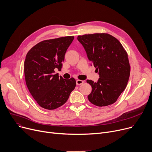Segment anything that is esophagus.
I'll return each mask as SVG.
<instances>
[{
    "mask_svg": "<svg viewBox=\"0 0 152 152\" xmlns=\"http://www.w3.org/2000/svg\"><path fill=\"white\" fill-rule=\"evenodd\" d=\"M76 83H77V85H80L83 84L84 83V82L83 80H77L76 81Z\"/></svg>",
    "mask_w": 152,
    "mask_h": 152,
    "instance_id": "obj_1",
    "label": "esophagus"
}]
</instances>
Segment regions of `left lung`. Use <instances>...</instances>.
Instances as JSON below:
<instances>
[{
	"mask_svg": "<svg viewBox=\"0 0 152 152\" xmlns=\"http://www.w3.org/2000/svg\"><path fill=\"white\" fill-rule=\"evenodd\" d=\"M77 39L99 75L97 82L86 80L92 88L88 100L100 107L114 103L125 90L130 76L126 50L118 39L107 33L78 36Z\"/></svg>",
	"mask_w": 152,
	"mask_h": 152,
	"instance_id": "1",
	"label": "left lung"
}]
</instances>
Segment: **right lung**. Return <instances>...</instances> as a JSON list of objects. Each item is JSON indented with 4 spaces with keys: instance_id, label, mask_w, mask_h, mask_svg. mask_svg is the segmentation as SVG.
<instances>
[{
    "instance_id": "right-lung-1",
    "label": "right lung",
    "mask_w": 152,
    "mask_h": 152,
    "mask_svg": "<svg viewBox=\"0 0 152 152\" xmlns=\"http://www.w3.org/2000/svg\"><path fill=\"white\" fill-rule=\"evenodd\" d=\"M74 37L44 40L28 52L24 63L25 81L37 103L52 110L66 103L76 86L75 78L64 79L55 73L61 70L65 54Z\"/></svg>"
}]
</instances>
